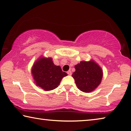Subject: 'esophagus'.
<instances>
[{
	"mask_svg": "<svg viewBox=\"0 0 131 131\" xmlns=\"http://www.w3.org/2000/svg\"><path fill=\"white\" fill-rule=\"evenodd\" d=\"M67 73H68V74H69V75H72V72H71V70H68V72H67Z\"/></svg>",
	"mask_w": 131,
	"mask_h": 131,
	"instance_id": "obj_1",
	"label": "esophagus"
}]
</instances>
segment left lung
<instances>
[{
    "label": "left lung",
    "mask_w": 131,
    "mask_h": 131,
    "mask_svg": "<svg viewBox=\"0 0 131 131\" xmlns=\"http://www.w3.org/2000/svg\"><path fill=\"white\" fill-rule=\"evenodd\" d=\"M74 68L76 71L72 77L81 91L90 92L100 84L103 76L102 70L94 61H81Z\"/></svg>",
    "instance_id": "1"
}]
</instances>
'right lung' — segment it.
Here are the masks:
<instances>
[{
    "label": "right lung",
    "mask_w": 131,
    "mask_h": 131,
    "mask_svg": "<svg viewBox=\"0 0 131 131\" xmlns=\"http://www.w3.org/2000/svg\"><path fill=\"white\" fill-rule=\"evenodd\" d=\"M32 73L36 85L45 91L58 87L62 79L67 76L60 66L54 65L51 58L37 61L33 66Z\"/></svg>",
    "instance_id": "1"
}]
</instances>
